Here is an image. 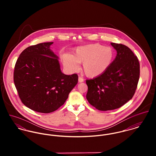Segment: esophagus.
Masks as SVG:
<instances>
[{
	"instance_id": "obj_1",
	"label": "esophagus",
	"mask_w": 156,
	"mask_h": 156,
	"mask_svg": "<svg viewBox=\"0 0 156 156\" xmlns=\"http://www.w3.org/2000/svg\"><path fill=\"white\" fill-rule=\"evenodd\" d=\"M78 80H79V82H80V83H82V82H83V81H84V80H83V79L82 78V77H79V79H78Z\"/></svg>"
}]
</instances>
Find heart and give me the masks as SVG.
Returning a JSON list of instances; mask_svg holds the SVG:
<instances>
[{"label":"heart","mask_w":156,"mask_h":156,"mask_svg":"<svg viewBox=\"0 0 156 156\" xmlns=\"http://www.w3.org/2000/svg\"><path fill=\"white\" fill-rule=\"evenodd\" d=\"M114 51L109 47L100 44H91L78 47L72 55L65 53L62 60L64 66L71 72L76 71L79 64L83 63L82 69L89 77H96L103 74L111 66Z\"/></svg>","instance_id":"obj_1"}]
</instances>
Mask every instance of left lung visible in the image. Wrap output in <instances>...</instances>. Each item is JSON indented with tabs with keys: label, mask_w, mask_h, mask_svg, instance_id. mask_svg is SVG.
Listing matches in <instances>:
<instances>
[{
	"label": "left lung",
	"mask_w": 156,
	"mask_h": 156,
	"mask_svg": "<svg viewBox=\"0 0 156 156\" xmlns=\"http://www.w3.org/2000/svg\"><path fill=\"white\" fill-rule=\"evenodd\" d=\"M116 56L111 66L101 75L87 80V99L99 111L119 108L131 100L140 75L138 59L126 45L111 43Z\"/></svg>",
	"instance_id": "1"
}]
</instances>
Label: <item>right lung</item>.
<instances>
[{"label":"right lung","mask_w":156,"mask_h":156,"mask_svg":"<svg viewBox=\"0 0 156 156\" xmlns=\"http://www.w3.org/2000/svg\"><path fill=\"white\" fill-rule=\"evenodd\" d=\"M53 42L24 49L14 68V82L23 103L34 111L48 113L66 102L78 82L76 74L62 73L57 56L50 48Z\"/></svg>","instance_id":"obj_1"}]
</instances>
